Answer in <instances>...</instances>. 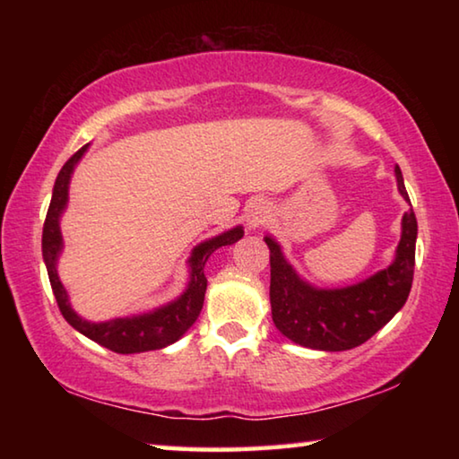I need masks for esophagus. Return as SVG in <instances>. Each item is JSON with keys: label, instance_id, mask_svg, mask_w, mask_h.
Instances as JSON below:
<instances>
[{"label": "esophagus", "instance_id": "1", "mask_svg": "<svg viewBox=\"0 0 459 459\" xmlns=\"http://www.w3.org/2000/svg\"><path fill=\"white\" fill-rule=\"evenodd\" d=\"M265 221H267L265 204H263V202H255V204L247 211V227L248 229H257Z\"/></svg>", "mask_w": 459, "mask_h": 459}]
</instances>
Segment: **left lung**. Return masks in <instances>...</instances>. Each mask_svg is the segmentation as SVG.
Listing matches in <instances>:
<instances>
[{"mask_svg": "<svg viewBox=\"0 0 459 459\" xmlns=\"http://www.w3.org/2000/svg\"><path fill=\"white\" fill-rule=\"evenodd\" d=\"M401 196L409 202L401 168H394ZM403 232L394 261L362 283L342 290H316L285 261L275 238L265 237L271 263V316L283 336L314 351H351L391 322L405 306L415 269L417 219L403 214Z\"/></svg>", "mask_w": 459, "mask_h": 459, "instance_id": "obj_1", "label": "left lung"}]
</instances>
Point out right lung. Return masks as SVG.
<instances>
[{
    "instance_id": "1",
    "label": "right lung",
    "mask_w": 459,
    "mask_h": 459,
    "mask_svg": "<svg viewBox=\"0 0 459 459\" xmlns=\"http://www.w3.org/2000/svg\"><path fill=\"white\" fill-rule=\"evenodd\" d=\"M89 145L81 147L71 160L62 166L60 174L54 182L52 200L48 206V214L44 221L42 230V255L46 269H48L50 285L56 298V304L60 307V314L65 316V320L73 325L74 330H79L84 336L95 340L97 344L108 348V351L117 354H135V352H147V351H160L174 344L178 338H182L188 332L190 325L196 322V317L204 304V293H206V275L204 265L211 255L224 245L237 243L238 238H243L245 230L243 227H235L222 235L208 238L204 243H200L192 251L190 257V283L180 298L172 304L164 307H158L155 312L142 314V316H131V317H115L108 322H87L81 316H76L74 309L68 304V295L65 285L60 283L56 273V261L62 251V235H60V214L66 208L68 202V184H71V176L74 166L79 164L82 153L87 152Z\"/></svg>"
}]
</instances>
